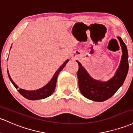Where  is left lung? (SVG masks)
<instances>
[{
    "instance_id": "left-lung-1",
    "label": "left lung",
    "mask_w": 133,
    "mask_h": 133,
    "mask_svg": "<svg viewBox=\"0 0 133 133\" xmlns=\"http://www.w3.org/2000/svg\"><path fill=\"white\" fill-rule=\"evenodd\" d=\"M122 49V57L119 68L114 76L107 81L93 79L82 64L76 61L79 65L78 79L79 88L81 94L87 98L95 102H103L112 97L123 84L129 69L128 54L126 45L120 36H117Z\"/></svg>"
}]
</instances>
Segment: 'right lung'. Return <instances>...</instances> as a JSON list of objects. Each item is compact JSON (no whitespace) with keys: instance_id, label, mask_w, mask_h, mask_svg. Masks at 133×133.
<instances>
[{"instance_id":"add662e5","label":"right lung","mask_w":133,"mask_h":133,"mask_svg":"<svg viewBox=\"0 0 133 133\" xmlns=\"http://www.w3.org/2000/svg\"><path fill=\"white\" fill-rule=\"evenodd\" d=\"M11 46H12V45H11ZM69 61V59H67L66 61L64 62L63 64L60 66V68L57 69V71L55 72L54 75L53 76V77L51 79L50 81L43 87L36 90H32V91H29V90H24V89L20 88L18 90L19 93L21 95H23L24 98H26V99H28V100H41V99H44L45 98L49 97V96H50L53 93L54 91L55 87H56L57 79V76L58 75H59V72L63 69V68L65 67V65H66V64L68 63V62ZM7 73H8V76L9 78L10 81H11V83H12L13 85L14 86V87L16 89L18 88L19 87H17V84L12 81L11 76H10L8 70H7Z\"/></svg>"}]
</instances>
